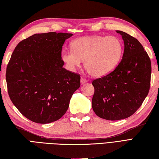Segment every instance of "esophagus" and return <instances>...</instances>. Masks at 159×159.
<instances>
[{
	"label": "esophagus",
	"instance_id": "34e87169",
	"mask_svg": "<svg viewBox=\"0 0 159 159\" xmlns=\"http://www.w3.org/2000/svg\"><path fill=\"white\" fill-rule=\"evenodd\" d=\"M88 82V80L86 79V78H84V77H81V84H85V83H86Z\"/></svg>",
	"mask_w": 159,
	"mask_h": 159
}]
</instances>
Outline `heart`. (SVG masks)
Wrapping results in <instances>:
<instances>
[{
	"label": "heart",
	"instance_id": "1",
	"mask_svg": "<svg viewBox=\"0 0 159 159\" xmlns=\"http://www.w3.org/2000/svg\"><path fill=\"white\" fill-rule=\"evenodd\" d=\"M123 46L117 37L92 36L78 38L65 48L61 59L69 70H74L84 59V66L93 76L107 75L117 66L123 55Z\"/></svg>",
	"mask_w": 159,
	"mask_h": 159
}]
</instances>
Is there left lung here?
<instances>
[{
	"label": "left lung",
	"instance_id": "left-lung-1",
	"mask_svg": "<svg viewBox=\"0 0 159 159\" xmlns=\"http://www.w3.org/2000/svg\"><path fill=\"white\" fill-rule=\"evenodd\" d=\"M124 52L113 71L92 81L93 111L99 117L116 121L130 117L142 105L150 86L151 61L136 38L122 31Z\"/></svg>",
	"mask_w": 159,
	"mask_h": 159
}]
</instances>
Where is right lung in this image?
<instances>
[{"label": "right lung", "mask_w": 159, "mask_h": 159, "mask_svg": "<svg viewBox=\"0 0 159 159\" xmlns=\"http://www.w3.org/2000/svg\"><path fill=\"white\" fill-rule=\"evenodd\" d=\"M72 34H36L17 45L7 67L10 99L20 113L35 123L57 121L66 113L80 75L65 69L62 47Z\"/></svg>", "instance_id": "add662e5"}]
</instances>
